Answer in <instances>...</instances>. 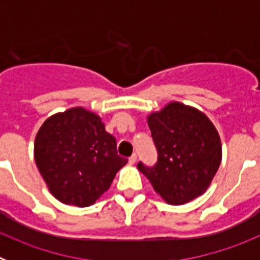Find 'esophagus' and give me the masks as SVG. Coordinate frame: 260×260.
<instances>
[{
  "instance_id": "1",
  "label": "esophagus",
  "mask_w": 260,
  "mask_h": 260,
  "mask_svg": "<svg viewBox=\"0 0 260 260\" xmlns=\"http://www.w3.org/2000/svg\"><path fill=\"white\" fill-rule=\"evenodd\" d=\"M128 162H130V164H135V162H137V155H133L132 157H128Z\"/></svg>"
}]
</instances>
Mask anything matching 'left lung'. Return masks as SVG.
<instances>
[{
    "label": "left lung",
    "mask_w": 260,
    "mask_h": 260,
    "mask_svg": "<svg viewBox=\"0 0 260 260\" xmlns=\"http://www.w3.org/2000/svg\"><path fill=\"white\" fill-rule=\"evenodd\" d=\"M157 164H138L164 202L181 206L207 191L221 162V139L202 112L178 102L147 116Z\"/></svg>",
    "instance_id": "1"
}]
</instances>
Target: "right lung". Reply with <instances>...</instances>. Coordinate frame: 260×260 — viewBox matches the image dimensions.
<instances>
[{"label": "right lung", "mask_w": 260, "mask_h": 260, "mask_svg": "<svg viewBox=\"0 0 260 260\" xmlns=\"http://www.w3.org/2000/svg\"><path fill=\"white\" fill-rule=\"evenodd\" d=\"M34 157L50 194L68 206L95 204L127 160L102 118L83 107L52 114L40 126Z\"/></svg>", "instance_id": "add662e5"}]
</instances>
